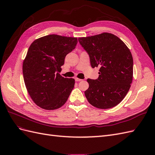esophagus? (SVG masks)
<instances>
[{"instance_id":"esophagus-1","label":"esophagus","mask_w":155,"mask_h":155,"mask_svg":"<svg viewBox=\"0 0 155 155\" xmlns=\"http://www.w3.org/2000/svg\"><path fill=\"white\" fill-rule=\"evenodd\" d=\"M75 80H76V81H82V79L78 78H75Z\"/></svg>"}]
</instances>
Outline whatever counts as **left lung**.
Returning <instances> with one entry per match:
<instances>
[{"label":"left lung","instance_id":"1","mask_svg":"<svg viewBox=\"0 0 155 155\" xmlns=\"http://www.w3.org/2000/svg\"><path fill=\"white\" fill-rule=\"evenodd\" d=\"M79 43L90 57L92 68L100 67L97 79H88L85 95L98 109L114 107L124 100L133 76V59L129 49L119 37L110 33L79 37Z\"/></svg>","mask_w":155,"mask_h":155}]
</instances>
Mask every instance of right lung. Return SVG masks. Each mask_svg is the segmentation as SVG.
<instances>
[{
    "label": "right lung",
    "instance_id": "1",
    "mask_svg": "<svg viewBox=\"0 0 155 155\" xmlns=\"http://www.w3.org/2000/svg\"><path fill=\"white\" fill-rule=\"evenodd\" d=\"M77 43V37L52 34L35 39L30 46L22 64L23 78L32 100L42 109H57L67 101L75 80L59 72Z\"/></svg>",
    "mask_w": 155,
    "mask_h": 155
}]
</instances>
